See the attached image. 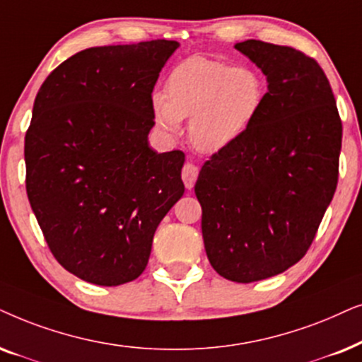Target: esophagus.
<instances>
[{
  "label": "esophagus",
  "mask_w": 362,
  "mask_h": 362,
  "mask_svg": "<svg viewBox=\"0 0 362 362\" xmlns=\"http://www.w3.org/2000/svg\"><path fill=\"white\" fill-rule=\"evenodd\" d=\"M197 177H199V167L194 165L192 162H187L184 168H182V180H184L187 189L189 190L194 189Z\"/></svg>",
  "instance_id": "34e87169"
}]
</instances>
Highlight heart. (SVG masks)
Instances as JSON below:
<instances>
[{"instance_id": "1", "label": "heart", "mask_w": 362, "mask_h": 362, "mask_svg": "<svg viewBox=\"0 0 362 362\" xmlns=\"http://www.w3.org/2000/svg\"><path fill=\"white\" fill-rule=\"evenodd\" d=\"M267 83L252 66L194 56L180 62L165 83V94H153L157 124L175 132L189 120L194 147L216 153L242 141L262 112Z\"/></svg>"}]
</instances>
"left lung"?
<instances>
[{"mask_svg":"<svg viewBox=\"0 0 362 362\" xmlns=\"http://www.w3.org/2000/svg\"><path fill=\"white\" fill-rule=\"evenodd\" d=\"M235 49L267 76V99L242 141L204 163L195 195L210 264L252 283L286 272L310 248L338 185L343 125L315 59L257 40Z\"/></svg>","mask_w":362,"mask_h":362,"instance_id":"left-lung-1","label":"left lung"}]
</instances>
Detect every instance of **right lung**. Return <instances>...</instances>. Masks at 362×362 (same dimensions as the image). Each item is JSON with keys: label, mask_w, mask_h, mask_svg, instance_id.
I'll list each match as a JSON object with an SVG mask.
<instances>
[{"label": "right lung", "mask_w": 362, "mask_h": 362, "mask_svg": "<svg viewBox=\"0 0 362 362\" xmlns=\"http://www.w3.org/2000/svg\"><path fill=\"white\" fill-rule=\"evenodd\" d=\"M177 41L89 47L42 83L24 139L26 192L54 258L99 286L139 278L184 195L180 151L148 146L152 90Z\"/></svg>", "instance_id": "obj_1"}]
</instances>
